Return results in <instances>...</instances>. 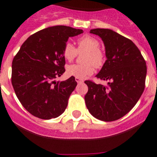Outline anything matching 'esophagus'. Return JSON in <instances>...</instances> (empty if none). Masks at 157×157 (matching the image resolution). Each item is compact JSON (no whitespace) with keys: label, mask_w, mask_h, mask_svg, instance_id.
<instances>
[{"label":"esophagus","mask_w":157,"mask_h":157,"mask_svg":"<svg viewBox=\"0 0 157 157\" xmlns=\"http://www.w3.org/2000/svg\"><path fill=\"white\" fill-rule=\"evenodd\" d=\"M75 80L77 81V83H82L83 82V80L80 78H78V77H75Z\"/></svg>","instance_id":"obj_1"}]
</instances>
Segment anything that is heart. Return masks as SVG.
<instances>
[{
  "label": "heart",
  "instance_id": "obj_1",
  "mask_svg": "<svg viewBox=\"0 0 157 157\" xmlns=\"http://www.w3.org/2000/svg\"><path fill=\"white\" fill-rule=\"evenodd\" d=\"M77 49L70 42H67L63 47V56L71 62L77 57L78 52H84L83 57L84 64H73L66 67V73L70 77L84 79L92 75L94 69H99L105 62V54L99 48V39L92 35H84L77 39Z\"/></svg>",
  "mask_w": 157,
  "mask_h": 157
}]
</instances>
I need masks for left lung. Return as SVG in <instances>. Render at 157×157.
I'll list each match as a JSON object with an SVG mask.
<instances>
[{"label": "left lung", "instance_id": "1", "mask_svg": "<svg viewBox=\"0 0 157 157\" xmlns=\"http://www.w3.org/2000/svg\"><path fill=\"white\" fill-rule=\"evenodd\" d=\"M90 33L99 35L105 46L107 60L96 75L107 80V86L85 80L88 91L84 96L92 116L104 122L119 119L137 103L144 92L146 63L134 43L111 29L96 28Z\"/></svg>", "mask_w": 157, "mask_h": 157}]
</instances>
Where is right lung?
I'll return each mask as SVG.
<instances>
[{"label":"right lung","mask_w":157,"mask_h":157,"mask_svg":"<svg viewBox=\"0 0 157 157\" xmlns=\"http://www.w3.org/2000/svg\"><path fill=\"white\" fill-rule=\"evenodd\" d=\"M81 29L54 26L31 35L23 43L12 65V84L23 107L32 115L51 119L65 111L77 81L74 77L54 81L65 73L63 47Z\"/></svg>","instance_id":"obj_1"}]
</instances>
